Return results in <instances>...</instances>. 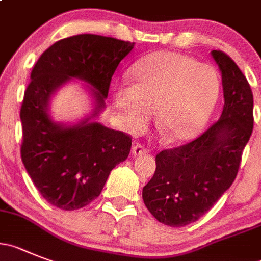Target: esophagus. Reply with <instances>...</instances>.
<instances>
[{
  "instance_id": "34e87169",
  "label": "esophagus",
  "mask_w": 261,
  "mask_h": 261,
  "mask_svg": "<svg viewBox=\"0 0 261 261\" xmlns=\"http://www.w3.org/2000/svg\"><path fill=\"white\" fill-rule=\"evenodd\" d=\"M147 152H148L147 148H145L143 144H139V143L134 144L133 154L135 155V157H138V155H142V154H147Z\"/></svg>"
}]
</instances>
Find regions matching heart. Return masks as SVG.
<instances>
[{
  "mask_svg": "<svg viewBox=\"0 0 261 261\" xmlns=\"http://www.w3.org/2000/svg\"><path fill=\"white\" fill-rule=\"evenodd\" d=\"M130 74L134 85H118L112 94L127 131L144 130L155 111L158 128L172 143L189 142L207 125L220 90L211 65L179 53L157 51L139 60Z\"/></svg>",
  "mask_w": 261,
  "mask_h": 261,
  "instance_id": "1",
  "label": "heart"
}]
</instances>
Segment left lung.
I'll use <instances>...</instances> for the list:
<instances>
[{
	"instance_id": "left-lung-1",
	"label": "left lung",
	"mask_w": 261,
	"mask_h": 261,
	"mask_svg": "<svg viewBox=\"0 0 261 261\" xmlns=\"http://www.w3.org/2000/svg\"><path fill=\"white\" fill-rule=\"evenodd\" d=\"M221 73L220 118L188 144L155 155V171L143 188L149 213L169 226H186L207 213L237 176L254 127V96L238 65L225 53L211 51Z\"/></svg>"
}]
</instances>
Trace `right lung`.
<instances>
[{
  "label": "right lung",
  "mask_w": 261,
  "mask_h": 261,
  "mask_svg": "<svg viewBox=\"0 0 261 261\" xmlns=\"http://www.w3.org/2000/svg\"><path fill=\"white\" fill-rule=\"evenodd\" d=\"M135 43L77 35L47 48L31 73L20 109L21 161L41 196L65 211L79 210L101 193L112 170L128 157L131 138L94 118L106 108L112 75ZM70 78L93 87L91 116L73 126L54 123L50 96Z\"/></svg>",
  "instance_id": "obj_1"
}]
</instances>
